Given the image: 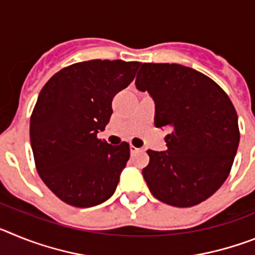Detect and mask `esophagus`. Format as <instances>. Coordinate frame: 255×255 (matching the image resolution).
I'll return each instance as SVG.
<instances>
[{
	"instance_id": "obj_1",
	"label": "esophagus",
	"mask_w": 255,
	"mask_h": 255,
	"mask_svg": "<svg viewBox=\"0 0 255 255\" xmlns=\"http://www.w3.org/2000/svg\"><path fill=\"white\" fill-rule=\"evenodd\" d=\"M138 150H139V148L134 147V145H130V153H132V154H134V153H136Z\"/></svg>"
}]
</instances>
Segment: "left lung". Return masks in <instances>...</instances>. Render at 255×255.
I'll list each match as a JSON object with an SVG mask.
<instances>
[{"mask_svg":"<svg viewBox=\"0 0 255 255\" xmlns=\"http://www.w3.org/2000/svg\"><path fill=\"white\" fill-rule=\"evenodd\" d=\"M135 87L154 102L155 128H166L167 149L148 150L143 176L153 197L193 207L229 176L239 147L238 115L212 79L179 64H140Z\"/></svg>","mask_w":255,"mask_h":255,"instance_id":"left-lung-1","label":"left lung"}]
</instances>
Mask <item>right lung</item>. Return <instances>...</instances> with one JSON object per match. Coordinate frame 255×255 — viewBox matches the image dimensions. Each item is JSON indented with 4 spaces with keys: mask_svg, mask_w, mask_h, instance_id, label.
<instances>
[{
    "mask_svg": "<svg viewBox=\"0 0 255 255\" xmlns=\"http://www.w3.org/2000/svg\"><path fill=\"white\" fill-rule=\"evenodd\" d=\"M140 62L92 60L60 70L46 83L30 117V144L40 179L79 208L114 195L129 161V144L100 140L112 100L134 80Z\"/></svg>",
    "mask_w": 255,
    "mask_h": 255,
    "instance_id": "right-lung-1",
    "label": "right lung"
}]
</instances>
